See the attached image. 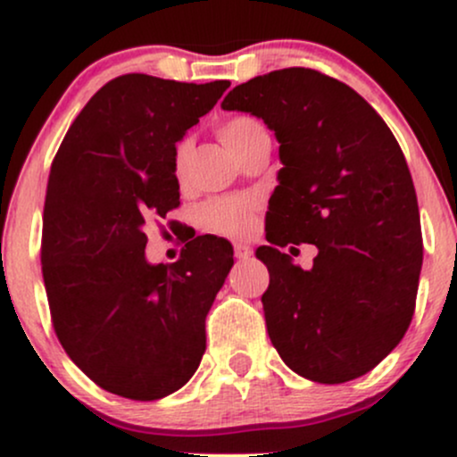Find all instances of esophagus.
Segmentation results:
<instances>
[{"mask_svg":"<svg viewBox=\"0 0 457 457\" xmlns=\"http://www.w3.org/2000/svg\"><path fill=\"white\" fill-rule=\"evenodd\" d=\"M234 255L238 260H246V258H251V255H253V249H251V246L246 243H234Z\"/></svg>","mask_w":457,"mask_h":457,"instance_id":"34e87169","label":"esophagus"}]
</instances>
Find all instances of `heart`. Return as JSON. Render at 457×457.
<instances>
[{"label":"heart","instance_id":"b5f03b06","mask_svg":"<svg viewBox=\"0 0 457 457\" xmlns=\"http://www.w3.org/2000/svg\"><path fill=\"white\" fill-rule=\"evenodd\" d=\"M264 124L253 115H234V118L225 120L219 127V137L229 150L236 152L245 141H249L253 135L264 133ZM191 156V141L182 139L176 144L174 150V174L178 180H182L187 174V162ZM255 197L251 195H232V197H219L208 202L206 206L199 211V221L206 229L217 234L228 236H243L246 234L253 217Z\"/></svg>","mask_w":457,"mask_h":457}]
</instances>
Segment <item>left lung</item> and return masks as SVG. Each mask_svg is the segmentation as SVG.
<instances>
[{
  "label": "left lung",
  "mask_w": 457,
  "mask_h": 457,
  "mask_svg": "<svg viewBox=\"0 0 457 457\" xmlns=\"http://www.w3.org/2000/svg\"><path fill=\"white\" fill-rule=\"evenodd\" d=\"M221 107L258 115L281 144L270 245L255 251L272 345L303 378H359L402 342L417 303L421 225L400 144L363 96L312 68L240 83ZM301 242L319 246L312 271L278 251Z\"/></svg>",
  "instance_id": "8db88e82"
}]
</instances>
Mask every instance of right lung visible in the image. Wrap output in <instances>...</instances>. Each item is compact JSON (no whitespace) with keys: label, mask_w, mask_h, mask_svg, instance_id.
I'll return each mask as SVG.
<instances>
[{"label":"right lung","mask_w":457,"mask_h":457,"mask_svg":"<svg viewBox=\"0 0 457 457\" xmlns=\"http://www.w3.org/2000/svg\"><path fill=\"white\" fill-rule=\"evenodd\" d=\"M229 81L115 77L68 129L45 197L43 279L62 348L87 378L129 400L187 385L232 245L197 236L174 264L145 260V228L180 206L176 144Z\"/></svg>","instance_id":"right-lung-1"}]
</instances>
